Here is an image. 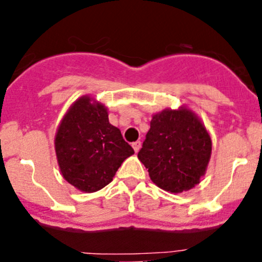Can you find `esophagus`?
Returning a JSON list of instances; mask_svg holds the SVG:
<instances>
[{
	"label": "esophagus",
	"mask_w": 262,
	"mask_h": 262,
	"mask_svg": "<svg viewBox=\"0 0 262 262\" xmlns=\"http://www.w3.org/2000/svg\"><path fill=\"white\" fill-rule=\"evenodd\" d=\"M141 142H139V141H137V142H134V143L133 144H132V147H133V149H134V152H138V150L139 149H141Z\"/></svg>",
	"instance_id": "obj_1"
}]
</instances>
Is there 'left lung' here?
Returning <instances> with one entry per match:
<instances>
[{
  "mask_svg": "<svg viewBox=\"0 0 262 262\" xmlns=\"http://www.w3.org/2000/svg\"><path fill=\"white\" fill-rule=\"evenodd\" d=\"M210 153L212 141L205 126L182 107L153 116L138 158L158 187L182 192L199 184Z\"/></svg>",
  "mask_w": 262,
  "mask_h": 262,
  "instance_id": "8db88e82",
  "label": "left lung"
}]
</instances>
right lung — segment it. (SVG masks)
Listing matches in <instances>:
<instances>
[{"instance_id":"1","label":"right lung","mask_w":262,"mask_h":262,"mask_svg":"<svg viewBox=\"0 0 262 262\" xmlns=\"http://www.w3.org/2000/svg\"><path fill=\"white\" fill-rule=\"evenodd\" d=\"M55 152L63 178L86 192H94L112 182L115 172L134 149L120 130L109 123L101 104L81 97L63 118Z\"/></svg>"}]
</instances>
